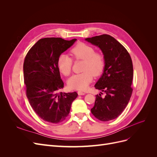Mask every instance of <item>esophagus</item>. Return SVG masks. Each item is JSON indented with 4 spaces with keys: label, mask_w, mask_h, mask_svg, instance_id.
<instances>
[{
    "label": "esophagus",
    "mask_w": 157,
    "mask_h": 157,
    "mask_svg": "<svg viewBox=\"0 0 157 157\" xmlns=\"http://www.w3.org/2000/svg\"><path fill=\"white\" fill-rule=\"evenodd\" d=\"M78 96H83V95L86 94V93L85 92H81V91H78Z\"/></svg>",
    "instance_id": "34e87169"
}]
</instances>
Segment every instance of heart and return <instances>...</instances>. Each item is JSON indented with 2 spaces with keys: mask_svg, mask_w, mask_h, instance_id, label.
Segmentation results:
<instances>
[{
  "mask_svg": "<svg viewBox=\"0 0 157 157\" xmlns=\"http://www.w3.org/2000/svg\"><path fill=\"white\" fill-rule=\"evenodd\" d=\"M71 56L75 60L83 61V72L74 75L69 81V86L72 89L84 90L92 82L93 75L98 77L103 72L105 67V59L103 54L95 52L93 46L84 42H79L70 51ZM73 59L67 55L61 54L57 60V65L61 73L64 76L70 75L73 67Z\"/></svg>",
  "mask_w": 157,
  "mask_h": 157,
  "instance_id": "obj_1",
  "label": "heart"
}]
</instances>
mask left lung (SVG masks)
I'll return each mask as SVG.
<instances>
[{
  "label": "left lung",
  "instance_id": "8db88e82",
  "mask_svg": "<svg viewBox=\"0 0 157 157\" xmlns=\"http://www.w3.org/2000/svg\"><path fill=\"white\" fill-rule=\"evenodd\" d=\"M86 40L98 46L105 59L103 73L95 85L105 96L96 95L91 112L101 121L115 119L126 108L133 91L131 85L134 71L130 55L119 42L109 35L87 38Z\"/></svg>",
  "mask_w": 157,
  "mask_h": 157
}]
</instances>
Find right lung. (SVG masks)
I'll use <instances>...</instances> for the list:
<instances>
[{"mask_svg":"<svg viewBox=\"0 0 157 157\" xmlns=\"http://www.w3.org/2000/svg\"><path fill=\"white\" fill-rule=\"evenodd\" d=\"M77 40L61 38H44L27 52L23 63L26 96L31 106L41 119L51 123L63 121L78 94L58 92L63 88L57 65L58 57Z\"/></svg>","mask_w":157,"mask_h":157,"instance_id":"right-lung-1","label":"right lung"}]
</instances>
